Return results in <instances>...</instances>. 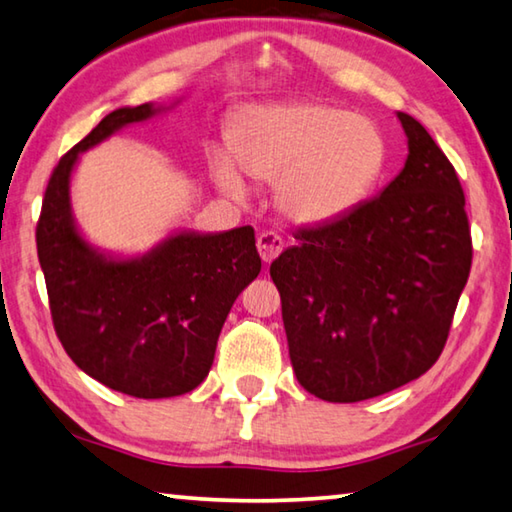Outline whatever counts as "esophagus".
Listing matches in <instances>:
<instances>
[{
  "mask_svg": "<svg viewBox=\"0 0 512 512\" xmlns=\"http://www.w3.org/2000/svg\"><path fill=\"white\" fill-rule=\"evenodd\" d=\"M256 247H258V254H261V258H263V263H272L274 258L283 251L285 242H283V238L279 236V233L263 231V233H258Z\"/></svg>",
  "mask_w": 512,
  "mask_h": 512,
  "instance_id": "esophagus-1",
  "label": "esophagus"
}]
</instances>
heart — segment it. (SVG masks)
<instances>
[{"instance_id":"obj_1","label":"heart","mask_w":512,"mask_h":512,"mask_svg":"<svg viewBox=\"0 0 512 512\" xmlns=\"http://www.w3.org/2000/svg\"><path fill=\"white\" fill-rule=\"evenodd\" d=\"M227 146L231 158L211 157L220 191L245 200L242 173L274 182L276 209L301 227H321L357 209L389 159L378 123L317 101L245 107L229 123Z\"/></svg>"}]
</instances>
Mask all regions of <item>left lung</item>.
<instances>
[{"instance_id":"1","label":"left lung","mask_w":512,"mask_h":512,"mask_svg":"<svg viewBox=\"0 0 512 512\" xmlns=\"http://www.w3.org/2000/svg\"><path fill=\"white\" fill-rule=\"evenodd\" d=\"M378 197L301 229L270 267L294 375L312 396L360 402L402 387L441 355L472 265L456 170L414 116Z\"/></svg>"}]
</instances>
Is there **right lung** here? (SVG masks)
Returning <instances> with one entry per match:
<instances>
[{
    "mask_svg": "<svg viewBox=\"0 0 512 512\" xmlns=\"http://www.w3.org/2000/svg\"><path fill=\"white\" fill-rule=\"evenodd\" d=\"M173 105L119 107L58 161L35 231L58 339L80 371L134 398H173L209 375L233 301L261 272L251 227L170 231L143 254L92 245L71 209L80 155Z\"/></svg>",
    "mask_w": 512,
    "mask_h": 512,
    "instance_id": "obj_1",
    "label": "right lung"
}]
</instances>
